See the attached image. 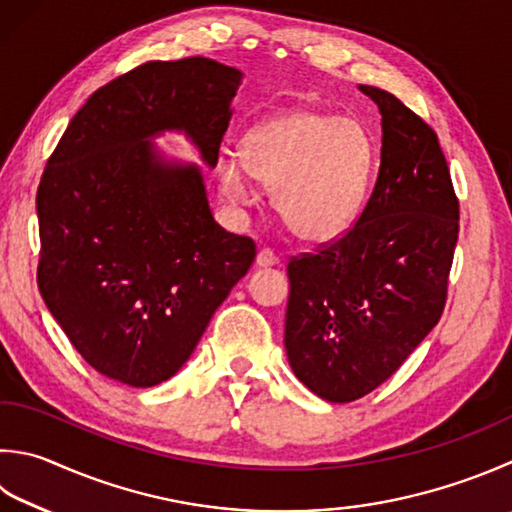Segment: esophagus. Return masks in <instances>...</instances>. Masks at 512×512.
Here are the masks:
<instances>
[{
  "instance_id": "obj_1",
  "label": "esophagus",
  "mask_w": 512,
  "mask_h": 512,
  "mask_svg": "<svg viewBox=\"0 0 512 512\" xmlns=\"http://www.w3.org/2000/svg\"><path fill=\"white\" fill-rule=\"evenodd\" d=\"M278 263V256L272 252V249H260L256 254V265L258 267H274Z\"/></svg>"
}]
</instances>
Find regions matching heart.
<instances>
[{
  "mask_svg": "<svg viewBox=\"0 0 512 512\" xmlns=\"http://www.w3.org/2000/svg\"><path fill=\"white\" fill-rule=\"evenodd\" d=\"M374 162V140L359 120L292 109L247 131L240 160L223 156L216 171L229 202L252 205L256 180L272 191L289 234L305 245H330L361 218Z\"/></svg>",
  "mask_w": 512,
  "mask_h": 512,
  "instance_id": "b5f03b06",
  "label": "heart"
}]
</instances>
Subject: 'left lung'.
Returning <instances> with one entry per match:
<instances>
[{
  "label": "left lung",
  "mask_w": 512,
  "mask_h": 512,
  "mask_svg": "<svg viewBox=\"0 0 512 512\" xmlns=\"http://www.w3.org/2000/svg\"><path fill=\"white\" fill-rule=\"evenodd\" d=\"M359 89L381 113L372 196L341 240L287 265V359L332 403L379 388L439 323L459 236L437 133L392 93Z\"/></svg>",
  "instance_id": "1"
}]
</instances>
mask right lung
Instances as JSON below:
<instances>
[{"mask_svg":"<svg viewBox=\"0 0 512 512\" xmlns=\"http://www.w3.org/2000/svg\"><path fill=\"white\" fill-rule=\"evenodd\" d=\"M243 73L209 57L147 62L95 91L37 189V285L82 359L131 388L171 379L256 258L211 214L196 162L156 147L182 133L209 169Z\"/></svg>","mask_w":512,"mask_h":512,"instance_id":"obj_1","label":"right lung"}]
</instances>
